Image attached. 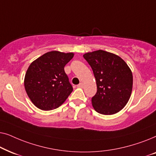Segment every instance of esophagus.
<instances>
[{
  "label": "esophagus",
  "instance_id": "1",
  "mask_svg": "<svg viewBox=\"0 0 156 156\" xmlns=\"http://www.w3.org/2000/svg\"><path fill=\"white\" fill-rule=\"evenodd\" d=\"M83 86H84V84H83V83H80V84H79L77 85V87H79V88H82Z\"/></svg>",
  "mask_w": 156,
  "mask_h": 156
}]
</instances>
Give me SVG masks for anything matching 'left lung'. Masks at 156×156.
Here are the masks:
<instances>
[{
  "label": "left lung",
  "instance_id": "8db88e82",
  "mask_svg": "<svg viewBox=\"0 0 156 156\" xmlns=\"http://www.w3.org/2000/svg\"><path fill=\"white\" fill-rule=\"evenodd\" d=\"M93 70L97 91L91 98L95 111L112 115L121 111L129 101L133 87V74L118 55L101 50L83 55Z\"/></svg>",
  "mask_w": 156,
  "mask_h": 156
}]
</instances>
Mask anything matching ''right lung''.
Here are the masks:
<instances>
[{"label":"right lung","mask_w":156,"mask_h":156,"mask_svg":"<svg viewBox=\"0 0 156 156\" xmlns=\"http://www.w3.org/2000/svg\"><path fill=\"white\" fill-rule=\"evenodd\" d=\"M73 57L72 52L51 51L29 66L25 76V89L38 108L50 111L58 108L72 93L73 88L64 68Z\"/></svg>","instance_id":"add662e5"}]
</instances>
